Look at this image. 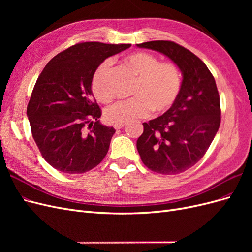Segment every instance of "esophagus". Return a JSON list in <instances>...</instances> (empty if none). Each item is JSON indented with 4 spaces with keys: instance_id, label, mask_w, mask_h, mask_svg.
I'll return each mask as SVG.
<instances>
[{
    "instance_id": "esophagus-1",
    "label": "esophagus",
    "mask_w": 252,
    "mask_h": 252,
    "mask_svg": "<svg viewBox=\"0 0 252 252\" xmlns=\"http://www.w3.org/2000/svg\"><path fill=\"white\" fill-rule=\"evenodd\" d=\"M125 126V123H118V124H114V128L116 129H121Z\"/></svg>"
}]
</instances>
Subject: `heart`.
<instances>
[{"instance_id": "1", "label": "heart", "mask_w": 252, "mask_h": 252, "mask_svg": "<svg viewBox=\"0 0 252 252\" xmlns=\"http://www.w3.org/2000/svg\"><path fill=\"white\" fill-rule=\"evenodd\" d=\"M124 64L135 77L130 91L133 96L106 109L105 119L110 123H125L144 118L151 110L164 113L178 101L183 86L182 72L178 65L159 62L158 57L144 51L128 55ZM110 65L108 60L98 65L90 83L94 97L103 104L111 103L114 97L107 82Z\"/></svg>"}]
</instances>
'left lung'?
<instances>
[{"mask_svg":"<svg viewBox=\"0 0 252 252\" xmlns=\"http://www.w3.org/2000/svg\"><path fill=\"white\" fill-rule=\"evenodd\" d=\"M136 46L163 53L183 74L178 101L161 117L143 123L136 148L150 170L184 172L204 157L219 130L220 106L215 78L201 59L177 43L150 41Z\"/></svg>","mask_w":252,"mask_h":252,"instance_id":"left-lung-1","label":"left lung"}]
</instances>
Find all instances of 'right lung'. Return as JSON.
<instances>
[{
	"instance_id": "right-lung-1",
	"label": "right lung",
	"mask_w": 252,
	"mask_h": 252,
	"mask_svg": "<svg viewBox=\"0 0 252 252\" xmlns=\"http://www.w3.org/2000/svg\"><path fill=\"white\" fill-rule=\"evenodd\" d=\"M130 44L78 43L52 58L36 80L27 106L42 157L65 173H84L107 155L113 127L100 123L90 83L96 67Z\"/></svg>"
}]
</instances>
